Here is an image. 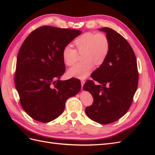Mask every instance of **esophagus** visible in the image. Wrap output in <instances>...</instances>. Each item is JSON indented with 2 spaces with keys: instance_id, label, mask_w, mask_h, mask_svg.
I'll return each instance as SVG.
<instances>
[{
  "instance_id": "1",
  "label": "esophagus",
  "mask_w": 155,
  "mask_h": 155,
  "mask_svg": "<svg viewBox=\"0 0 155 155\" xmlns=\"http://www.w3.org/2000/svg\"><path fill=\"white\" fill-rule=\"evenodd\" d=\"M81 89L83 90V85H84V83H85V81L82 80V81H81Z\"/></svg>"
}]
</instances>
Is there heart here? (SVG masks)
Masks as SVG:
<instances>
[{
    "label": "heart",
    "mask_w": 155,
    "mask_h": 155,
    "mask_svg": "<svg viewBox=\"0 0 155 155\" xmlns=\"http://www.w3.org/2000/svg\"><path fill=\"white\" fill-rule=\"evenodd\" d=\"M78 53L82 54L83 61L68 70L70 77L84 79L88 76L94 67V63L100 65L105 61L110 49L107 37L101 33L87 32L78 37L74 41ZM77 51L70 46H67L62 51L64 64L71 67L77 62Z\"/></svg>",
    "instance_id": "heart-1"
}]
</instances>
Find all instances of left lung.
I'll return each mask as SVG.
<instances>
[{
    "mask_svg": "<svg viewBox=\"0 0 155 155\" xmlns=\"http://www.w3.org/2000/svg\"><path fill=\"white\" fill-rule=\"evenodd\" d=\"M109 39L110 49L105 61L91 74L83 89L90 92L93 104L85 109L89 118L101 124L118 120L128 111L138 83L137 61L129 43L118 32L102 28Z\"/></svg>",
    "mask_w": 155,
    "mask_h": 155,
    "instance_id": "obj_1",
    "label": "left lung"
}]
</instances>
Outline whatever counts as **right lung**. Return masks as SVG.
Instances as JSON below:
<instances>
[{"mask_svg":"<svg viewBox=\"0 0 155 155\" xmlns=\"http://www.w3.org/2000/svg\"><path fill=\"white\" fill-rule=\"evenodd\" d=\"M81 31L44 26L27 37L18 53L15 85L22 109L43 123L63 113L65 102L81 90L76 78L59 80L65 72L62 51Z\"/></svg>","mask_w":155,"mask_h":155,"instance_id":"obj_1","label":"right lung"}]
</instances>
